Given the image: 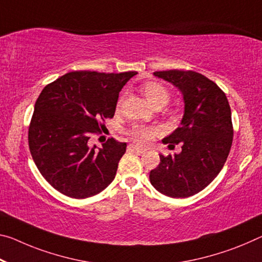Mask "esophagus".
I'll use <instances>...</instances> for the list:
<instances>
[{"mask_svg":"<svg viewBox=\"0 0 262 262\" xmlns=\"http://www.w3.org/2000/svg\"><path fill=\"white\" fill-rule=\"evenodd\" d=\"M128 150H130L133 152L138 154V155H143V154H146V150H144V149L139 148V147H136V146H133V144H130V146L128 147Z\"/></svg>","mask_w":262,"mask_h":262,"instance_id":"esophagus-1","label":"esophagus"}]
</instances>
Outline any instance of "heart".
I'll return each instance as SVG.
<instances>
[{
    "mask_svg": "<svg viewBox=\"0 0 262 262\" xmlns=\"http://www.w3.org/2000/svg\"><path fill=\"white\" fill-rule=\"evenodd\" d=\"M141 91L146 95L147 100L151 103L152 106L155 105H165L169 101L170 92L165 86L156 81H147L141 86ZM122 102V98H119L116 106L120 107ZM160 133V128L156 127H148L143 124H135L129 130H128V136L130 140L139 144H147L155 138Z\"/></svg>",
    "mask_w": 262,
    "mask_h": 262,
    "instance_id": "b5f03b06",
    "label": "heart"
}]
</instances>
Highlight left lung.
Instances as JSON below:
<instances>
[{"label": "left lung", "instance_id": "left-lung-1", "mask_svg": "<svg viewBox=\"0 0 262 262\" xmlns=\"http://www.w3.org/2000/svg\"><path fill=\"white\" fill-rule=\"evenodd\" d=\"M154 76L180 89L184 115L181 126L163 140L169 147L181 142L182 151L160 155V164L149 173L150 183L165 196H193L217 177L230 154L233 140L230 103L219 86L201 73L169 70Z\"/></svg>", "mask_w": 262, "mask_h": 262}]
</instances>
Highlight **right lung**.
<instances>
[{
    "label": "right lung",
    "instance_id": "obj_1",
    "mask_svg": "<svg viewBox=\"0 0 262 262\" xmlns=\"http://www.w3.org/2000/svg\"><path fill=\"white\" fill-rule=\"evenodd\" d=\"M138 73L74 71L50 82L35 103L29 148L49 184L65 196L82 199L105 190L114 180L127 144L111 138L91 148V134L115 113L119 93Z\"/></svg>",
    "mask_w": 262,
    "mask_h": 262
}]
</instances>
